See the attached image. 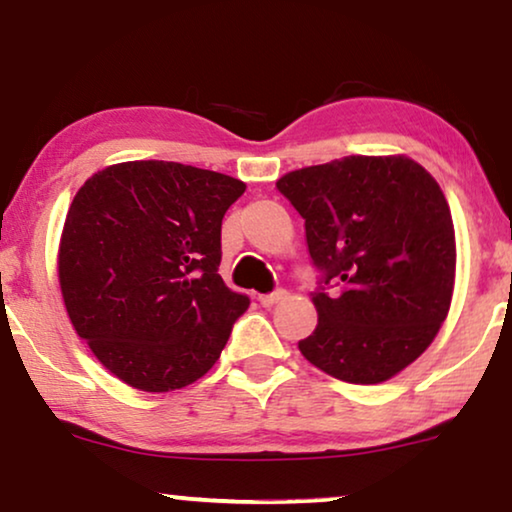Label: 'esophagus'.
<instances>
[{"label": "esophagus", "mask_w": 512, "mask_h": 512, "mask_svg": "<svg viewBox=\"0 0 512 512\" xmlns=\"http://www.w3.org/2000/svg\"><path fill=\"white\" fill-rule=\"evenodd\" d=\"M286 298V291L284 289H277L272 293H263V296H258V303H261L263 307H272L275 303H279V300Z\"/></svg>", "instance_id": "esophagus-1"}]
</instances>
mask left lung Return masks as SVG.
I'll list each match as a JSON object with an SVG mask.
<instances>
[{
	"label": "left lung",
	"mask_w": 512,
	"mask_h": 512,
	"mask_svg": "<svg viewBox=\"0 0 512 512\" xmlns=\"http://www.w3.org/2000/svg\"><path fill=\"white\" fill-rule=\"evenodd\" d=\"M277 188L305 219L321 270L319 321L300 354L352 384L401 373L452 303L457 244L438 181L408 156H347L284 174Z\"/></svg>",
	"instance_id": "1"
}]
</instances>
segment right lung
<instances>
[{"label": "right lung", "instance_id": "add662e5", "mask_svg": "<svg viewBox=\"0 0 512 512\" xmlns=\"http://www.w3.org/2000/svg\"><path fill=\"white\" fill-rule=\"evenodd\" d=\"M244 188L193 165L130 160L74 195L58 251L62 300L118 380L163 394L221 356L249 307L219 275L223 214Z\"/></svg>", "mask_w": 512, "mask_h": 512}]
</instances>
